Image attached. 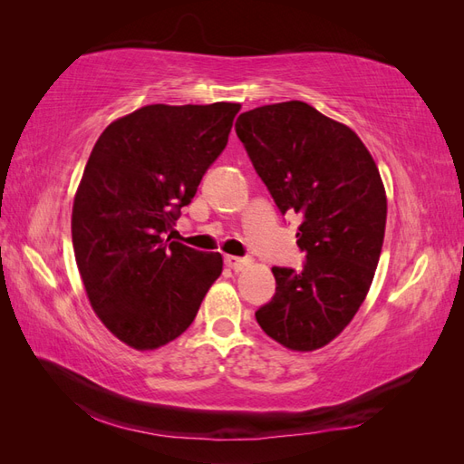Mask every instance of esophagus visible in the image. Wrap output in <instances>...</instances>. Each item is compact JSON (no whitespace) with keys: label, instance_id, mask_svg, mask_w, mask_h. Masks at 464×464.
<instances>
[{"label":"esophagus","instance_id":"34e87169","mask_svg":"<svg viewBox=\"0 0 464 464\" xmlns=\"http://www.w3.org/2000/svg\"><path fill=\"white\" fill-rule=\"evenodd\" d=\"M224 263H227L230 269H234V271H242V269H246V266L249 265V259L236 257V256H227V257H224Z\"/></svg>","mask_w":464,"mask_h":464}]
</instances>
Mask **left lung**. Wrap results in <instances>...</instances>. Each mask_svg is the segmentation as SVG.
Masks as SVG:
<instances>
[{
    "instance_id": "obj_1",
    "label": "left lung",
    "mask_w": 464,
    "mask_h": 464,
    "mask_svg": "<svg viewBox=\"0 0 464 464\" xmlns=\"http://www.w3.org/2000/svg\"><path fill=\"white\" fill-rule=\"evenodd\" d=\"M236 133L280 213L302 217L304 269L273 266L276 292L256 319L276 343L312 353L344 331L372 286L387 220L382 176L348 125L300 101L244 111Z\"/></svg>"
}]
</instances>
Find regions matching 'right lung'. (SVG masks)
<instances>
[{
    "label": "right lung",
    "mask_w": 464,
    "mask_h": 464,
    "mask_svg": "<svg viewBox=\"0 0 464 464\" xmlns=\"http://www.w3.org/2000/svg\"><path fill=\"white\" fill-rule=\"evenodd\" d=\"M240 104H149L98 137L77 188L72 237L104 327L135 350L178 339L222 273V256L164 240L228 143Z\"/></svg>",
    "instance_id": "add662e5"
}]
</instances>
